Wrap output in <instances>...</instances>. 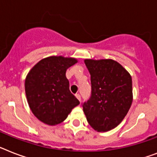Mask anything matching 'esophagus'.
Listing matches in <instances>:
<instances>
[{"label": "esophagus", "instance_id": "1", "mask_svg": "<svg viewBox=\"0 0 157 157\" xmlns=\"http://www.w3.org/2000/svg\"><path fill=\"white\" fill-rule=\"evenodd\" d=\"M76 98L78 99V100L80 101H81V95H80V94H76Z\"/></svg>", "mask_w": 157, "mask_h": 157}]
</instances>
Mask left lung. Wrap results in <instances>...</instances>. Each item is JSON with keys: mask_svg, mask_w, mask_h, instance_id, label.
<instances>
[{"mask_svg": "<svg viewBox=\"0 0 157 157\" xmlns=\"http://www.w3.org/2000/svg\"><path fill=\"white\" fill-rule=\"evenodd\" d=\"M90 73L91 96L82 104L89 124L99 132L114 129L127 115L132 103L129 72L113 59H85Z\"/></svg>", "mask_w": 157, "mask_h": 157, "instance_id": "8db88e82", "label": "left lung"}]
</instances>
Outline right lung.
<instances>
[{
	"instance_id": "right-lung-1",
	"label": "right lung",
	"mask_w": 157,
	"mask_h": 157,
	"mask_svg": "<svg viewBox=\"0 0 157 157\" xmlns=\"http://www.w3.org/2000/svg\"><path fill=\"white\" fill-rule=\"evenodd\" d=\"M74 58L50 56L31 68L25 81L28 104L38 119L51 126L62 123L80 101L70 92L66 71Z\"/></svg>"
}]
</instances>
